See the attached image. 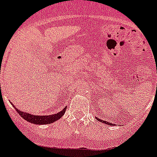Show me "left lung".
<instances>
[{"mask_svg":"<svg viewBox=\"0 0 157 157\" xmlns=\"http://www.w3.org/2000/svg\"><path fill=\"white\" fill-rule=\"evenodd\" d=\"M96 118L98 120V121H100L101 122L105 123V124H108V125H113V124H112V123H110V122H108V121H103V120L100 119V118Z\"/></svg>","mask_w":157,"mask_h":157,"instance_id":"8db88e82","label":"left lung"}]
</instances>
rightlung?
<instances>
[{"label":"right lung","mask_w":157,"mask_h":157,"mask_svg":"<svg viewBox=\"0 0 157 157\" xmlns=\"http://www.w3.org/2000/svg\"><path fill=\"white\" fill-rule=\"evenodd\" d=\"M13 106H14V105H13ZM15 109L16 111H17V112H18L19 115H21L25 120L29 121V122L33 123V124H36V125H48V124H51V123L54 122V121H56V120L59 119V118L65 114L67 107H65L64 109L63 110V111H61V112H59V113L50 115H44V116L33 115H31V114L25 113V112H21V111H19L17 108H15Z\"/></svg>","instance_id":"right-lung-1"}]
</instances>
